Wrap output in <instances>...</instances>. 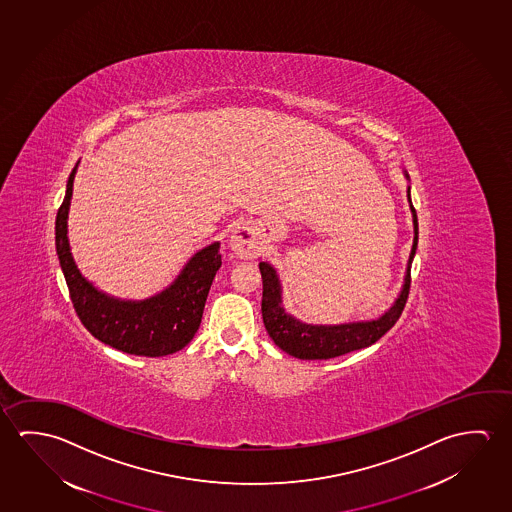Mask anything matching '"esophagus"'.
I'll return each instance as SVG.
<instances>
[{"mask_svg":"<svg viewBox=\"0 0 512 512\" xmlns=\"http://www.w3.org/2000/svg\"><path fill=\"white\" fill-rule=\"evenodd\" d=\"M230 248L239 259L250 260L259 257L260 252H262V241H260L259 232L250 223H241L232 232Z\"/></svg>","mask_w":512,"mask_h":512,"instance_id":"esophagus-1","label":"esophagus"}]
</instances>
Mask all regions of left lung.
Returning <instances> with one entry per match:
<instances>
[{
  "mask_svg": "<svg viewBox=\"0 0 512 512\" xmlns=\"http://www.w3.org/2000/svg\"><path fill=\"white\" fill-rule=\"evenodd\" d=\"M403 175L409 180L407 171ZM407 202L411 207L412 228H414L411 253L407 260L400 293L394 298L393 305L386 312H382L378 318L348 321L339 325H316V323L300 321L285 310L284 296H282L284 289H282L277 269L273 268L269 262H260L262 319L269 337L275 341L280 350L302 361L332 359V357H339L344 353L361 350L369 344L377 343L378 339L393 327L407 302V294L411 287L412 260L418 248V216L412 207L411 185H407Z\"/></svg>",
  "mask_w": 512,
  "mask_h": 512,
  "instance_id": "1",
  "label": "left lung"
}]
</instances>
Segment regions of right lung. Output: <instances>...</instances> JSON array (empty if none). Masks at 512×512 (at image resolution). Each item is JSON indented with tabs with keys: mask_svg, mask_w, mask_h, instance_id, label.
<instances>
[{
	"mask_svg": "<svg viewBox=\"0 0 512 512\" xmlns=\"http://www.w3.org/2000/svg\"><path fill=\"white\" fill-rule=\"evenodd\" d=\"M78 164L80 160L69 175L66 196L55 221L60 268L78 318L98 341L119 352L164 357L182 350L202 323L210 285L221 268L219 241L194 253L178 277L150 298L121 300L103 293L80 273L69 246V207Z\"/></svg>",
	"mask_w": 512,
	"mask_h": 512,
	"instance_id": "add662e5",
	"label": "right lung"
}]
</instances>
